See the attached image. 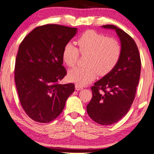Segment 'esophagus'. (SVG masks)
Here are the masks:
<instances>
[{
  "label": "esophagus",
  "mask_w": 154,
  "mask_h": 154,
  "mask_svg": "<svg viewBox=\"0 0 154 154\" xmlns=\"http://www.w3.org/2000/svg\"><path fill=\"white\" fill-rule=\"evenodd\" d=\"M83 87L79 86L78 85H75V89L76 90H81V89H82Z\"/></svg>",
  "instance_id": "obj_1"
}]
</instances>
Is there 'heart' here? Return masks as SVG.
<instances>
[{"instance_id": "1", "label": "heart", "mask_w": 154, "mask_h": 154, "mask_svg": "<svg viewBox=\"0 0 154 154\" xmlns=\"http://www.w3.org/2000/svg\"><path fill=\"white\" fill-rule=\"evenodd\" d=\"M81 54H87L85 67H75L68 72V78L84 86L94 80L97 72L105 75L112 71L118 63L121 56V46L116 40L107 38L93 30H87L77 40ZM79 50L72 42L63 48V60L66 65L72 67L77 63Z\"/></svg>"}]
</instances>
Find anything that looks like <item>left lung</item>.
Returning a JSON list of instances; mask_svg holds the SVG:
<instances>
[{
	"label": "left lung",
	"mask_w": 154,
	"mask_h": 154,
	"mask_svg": "<svg viewBox=\"0 0 154 154\" xmlns=\"http://www.w3.org/2000/svg\"><path fill=\"white\" fill-rule=\"evenodd\" d=\"M121 42V56L112 71L91 87L92 98L87 104L89 116L97 123L111 125L129 112L135 97L141 74V58L137 44L126 32L113 25Z\"/></svg>",
	"instance_id": "1"
}]
</instances>
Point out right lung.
Instances as JSON below:
<instances>
[{"label": "right lung", "mask_w": 154, "mask_h": 154, "mask_svg": "<svg viewBox=\"0 0 154 154\" xmlns=\"http://www.w3.org/2000/svg\"><path fill=\"white\" fill-rule=\"evenodd\" d=\"M77 28L49 24L38 27L23 39L15 65V82L21 106L32 120L48 123L63 112L75 91L72 83L60 85L67 74L64 47Z\"/></svg>", "instance_id": "add662e5"}]
</instances>
